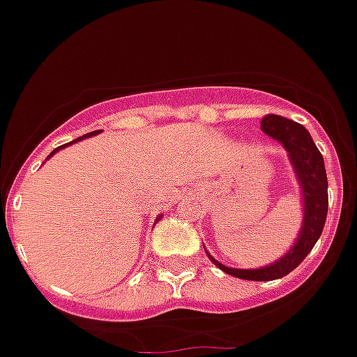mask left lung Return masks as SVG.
I'll return each mask as SVG.
<instances>
[{
    "instance_id": "left-lung-1",
    "label": "left lung",
    "mask_w": 357,
    "mask_h": 357,
    "mask_svg": "<svg viewBox=\"0 0 357 357\" xmlns=\"http://www.w3.org/2000/svg\"><path fill=\"white\" fill-rule=\"evenodd\" d=\"M260 127L266 135L275 138L284 145L289 160L294 167V172L298 176L303 194V226L294 246L286 255L277 260L275 264L266 266L260 269H234L226 268L221 262L210 257L213 264L231 277L244 278V280H277L286 277L302 264V260L311 253L316 241L324 231L325 219H327L328 194H327V172H325L324 156L312 142L311 135L302 123L287 120L278 114H266L260 120Z\"/></svg>"
}]
</instances>
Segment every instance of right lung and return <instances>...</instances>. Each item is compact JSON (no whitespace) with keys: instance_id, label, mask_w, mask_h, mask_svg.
Masks as SVG:
<instances>
[{"instance_id":"1","label":"right lung","mask_w":357,"mask_h":357,"mask_svg":"<svg viewBox=\"0 0 357 357\" xmlns=\"http://www.w3.org/2000/svg\"><path fill=\"white\" fill-rule=\"evenodd\" d=\"M97 132H98V131H93V132H88V135H84V136H80V138H77V140H73V142H70V144H75V142H79V140H82V138H88V136H93V135H97ZM70 144H64V145H61V147H57V149H55V151H54V153H52V154H50V156H54V154H55V153H57V151H59V149H63V147H66V145H70Z\"/></svg>"}]
</instances>
